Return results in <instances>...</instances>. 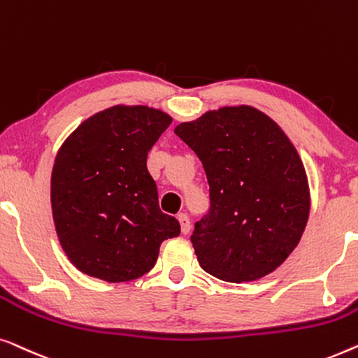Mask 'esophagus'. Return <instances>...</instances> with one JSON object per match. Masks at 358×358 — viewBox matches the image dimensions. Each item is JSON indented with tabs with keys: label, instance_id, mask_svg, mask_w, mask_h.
<instances>
[{
	"label": "esophagus",
	"instance_id": "1",
	"mask_svg": "<svg viewBox=\"0 0 358 358\" xmlns=\"http://www.w3.org/2000/svg\"><path fill=\"white\" fill-rule=\"evenodd\" d=\"M178 222H180V227H181V234H189V229H191V224H189V219L186 214H178Z\"/></svg>",
	"mask_w": 358,
	"mask_h": 358
}]
</instances>
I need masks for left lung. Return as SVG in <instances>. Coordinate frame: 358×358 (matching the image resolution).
Segmentation results:
<instances>
[{"label":"left lung","mask_w":358,"mask_h":358,"mask_svg":"<svg viewBox=\"0 0 358 358\" xmlns=\"http://www.w3.org/2000/svg\"><path fill=\"white\" fill-rule=\"evenodd\" d=\"M198 155L210 209L191 235L199 266L225 282H250L279 268L310 215L308 178L278 123L250 105L209 110L175 127Z\"/></svg>","instance_id":"1"}]
</instances>
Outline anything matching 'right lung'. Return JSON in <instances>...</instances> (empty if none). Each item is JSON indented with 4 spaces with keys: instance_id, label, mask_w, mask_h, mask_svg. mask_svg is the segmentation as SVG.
<instances>
[{
    "instance_id": "add662e5",
    "label": "right lung",
    "mask_w": 358,
    "mask_h": 358,
    "mask_svg": "<svg viewBox=\"0 0 358 358\" xmlns=\"http://www.w3.org/2000/svg\"><path fill=\"white\" fill-rule=\"evenodd\" d=\"M172 117L145 105H115L68 136L52 172V213L64 253L80 273L107 282L154 268L180 224L159 208L148 152Z\"/></svg>"
}]
</instances>
